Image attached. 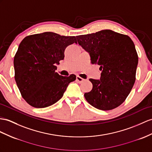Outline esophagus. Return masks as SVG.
Segmentation results:
<instances>
[{"mask_svg":"<svg viewBox=\"0 0 152 152\" xmlns=\"http://www.w3.org/2000/svg\"><path fill=\"white\" fill-rule=\"evenodd\" d=\"M76 80H77V82L79 83H83V81L84 80V79H83L82 77H79V76H77V77H76Z\"/></svg>","mask_w":152,"mask_h":152,"instance_id":"esophagus-1","label":"esophagus"}]
</instances>
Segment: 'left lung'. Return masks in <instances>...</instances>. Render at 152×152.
Here are the masks:
<instances>
[{"label":"left lung","instance_id":"8db88e82","mask_svg":"<svg viewBox=\"0 0 152 152\" xmlns=\"http://www.w3.org/2000/svg\"><path fill=\"white\" fill-rule=\"evenodd\" d=\"M79 44L90 53L91 63L100 66V80L90 79L92 90L84 97L95 108L111 110L127 98L135 81L138 55L129 37L104 29L76 36Z\"/></svg>","mask_w":152,"mask_h":152}]
</instances>
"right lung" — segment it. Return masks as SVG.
I'll return each instance as SVG.
<instances>
[{
  "mask_svg": "<svg viewBox=\"0 0 152 152\" xmlns=\"http://www.w3.org/2000/svg\"><path fill=\"white\" fill-rule=\"evenodd\" d=\"M77 44L74 36L53 32L28 35L22 40L14 57L15 79L22 97L37 108L50 106L62 98L68 84L76 79L55 72L68 46Z\"/></svg>",
  "mask_w": 152,
  "mask_h": 152,
  "instance_id": "obj_1",
  "label": "right lung"
}]
</instances>
